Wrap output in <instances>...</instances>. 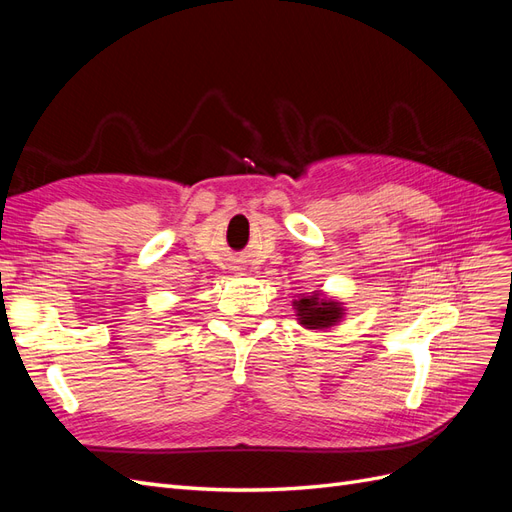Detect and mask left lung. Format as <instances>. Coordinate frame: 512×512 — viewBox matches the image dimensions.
<instances>
[{
    "label": "left lung",
    "mask_w": 512,
    "mask_h": 512,
    "mask_svg": "<svg viewBox=\"0 0 512 512\" xmlns=\"http://www.w3.org/2000/svg\"><path fill=\"white\" fill-rule=\"evenodd\" d=\"M294 309H297L299 324H303L305 329H331L344 318L342 303L320 297V292L294 301Z\"/></svg>",
    "instance_id": "obj_1"
}]
</instances>
